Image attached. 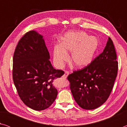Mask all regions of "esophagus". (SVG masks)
Returning a JSON list of instances; mask_svg holds the SVG:
<instances>
[{
  "mask_svg": "<svg viewBox=\"0 0 127 127\" xmlns=\"http://www.w3.org/2000/svg\"><path fill=\"white\" fill-rule=\"evenodd\" d=\"M69 75V72L68 71H65V73H64V75L63 76V77L64 78H66V77H68V76Z\"/></svg>",
  "mask_w": 127,
  "mask_h": 127,
  "instance_id": "1",
  "label": "esophagus"
}]
</instances>
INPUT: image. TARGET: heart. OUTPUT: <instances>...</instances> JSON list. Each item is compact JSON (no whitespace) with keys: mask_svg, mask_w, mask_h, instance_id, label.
I'll return each instance as SVG.
<instances>
[{"mask_svg":"<svg viewBox=\"0 0 127 127\" xmlns=\"http://www.w3.org/2000/svg\"><path fill=\"white\" fill-rule=\"evenodd\" d=\"M99 46V41L95 36H90L83 31H69L61 38V45L54 48V61L62 66L68 60L67 53H71L70 61L77 68H82L94 60Z\"/></svg>","mask_w":127,"mask_h":127,"instance_id":"b5f03b06","label":"heart"}]
</instances>
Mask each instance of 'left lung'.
Masks as SVG:
<instances>
[{
	"mask_svg": "<svg viewBox=\"0 0 127 127\" xmlns=\"http://www.w3.org/2000/svg\"><path fill=\"white\" fill-rule=\"evenodd\" d=\"M118 69L117 53L112 40L109 37L101 54L89 65L74 70L67 77L77 104L82 109L93 110L104 104L113 89Z\"/></svg>",
	"mask_w": 127,
	"mask_h": 127,
	"instance_id": "left-lung-1",
	"label": "left lung"
}]
</instances>
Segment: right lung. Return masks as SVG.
<instances>
[{
	"label": "right lung",
	"mask_w": 127,
	"mask_h": 127,
	"mask_svg": "<svg viewBox=\"0 0 127 127\" xmlns=\"http://www.w3.org/2000/svg\"><path fill=\"white\" fill-rule=\"evenodd\" d=\"M49 59L43 36L35 31L25 34L14 53V84L21 100L35 110H45L53 104L58 95L53 82L64 74L54 68Z\"/></svg>",
	"instance_id": "right-lung-1"
}]
</instances>
